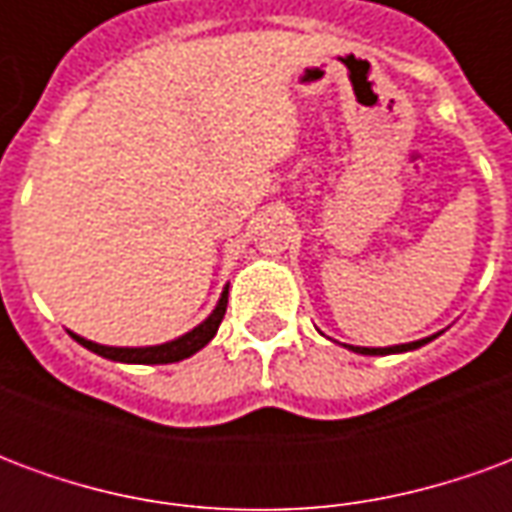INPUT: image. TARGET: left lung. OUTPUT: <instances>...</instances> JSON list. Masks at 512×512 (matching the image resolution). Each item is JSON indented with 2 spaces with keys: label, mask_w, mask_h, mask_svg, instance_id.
I'll return each instance as SVG.
<instances>
[{
  "label": "left lung",
  "mask_w": 512,
  "mask_h": 512,
  "mask_svg": "<svg viewBox=\"0 0 512 512\" xmlns=\"http://www.w3.org/2000/svg\"><path fill=\"white\" fill-rule=\"evenodd\" d=\"M430 340H436V334L433 337H422V340H414V343H403V345H386V348H365V345H345L348 351H354V354H365V356H386V354H406V351H417Z\"/></svg>",
  "instance_id": "1"
}]
</instances>
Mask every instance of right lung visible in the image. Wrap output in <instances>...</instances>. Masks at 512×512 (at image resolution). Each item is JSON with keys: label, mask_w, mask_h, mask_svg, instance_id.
Segmentation results:
<instances>
[{"label": "right lung", "mask_w": 512, "mask_h": 512, "mask_svg": "<svg viewBox=\"0 0 512 512\" xmlns=\"http://www.w3.org/2000/svg\"><path fill=\"white\" fill-rule=\"evenodd\" d=\"M227 288L224 285L222 296L216 301L213 312L200 323L194 326L191 332L180 334L175 340L161 345H139V348H115V345H101L93 343V340H84L79 334L68 332L79 345H84L87 351L104 356V359H112V362H123V365H172V362H180V359H189L191 354H197L200 348L211 343L216 332H219V323H222L224 312H227Z\"/></svg>", "instance_id": "add662e5"}]
</instances>
